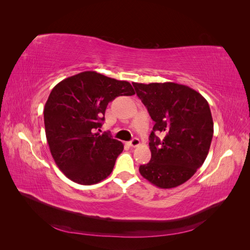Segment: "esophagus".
Returning a JSON list of instances; mask_svg holds the SVG:
<instances>
[{
  "label": "esophagus",
  "mask_w": 250,
  "mask_h": 250,
  "mask_svg": "<svg viewBox=\"0 0 250 250\" xmlns=\"http://www.w3.org/2000/svg\"><path fill=\"white\" fill-rule=\"evenodd\" d=\"M141 144V142H140V140L138 139V138H133L130 142H129V145L131 146V147H138L139 145Z\"/></svg>",
  "instance_id": "34e87169"
}]
</instances>
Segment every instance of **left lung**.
Instances as JSON below:
<instances>
[{"label": "left lung", "instance_id": "8db88e82", "mask_svg": "<svg viewBox=\"0 0 250 250\" xmlns=\"http://www.w3.org/2000/svg\"><path fill=\"white\" fill-rule=\"evenodd\" d=\"M132 85L155 122L149 137L151 160L140 166L141 175L161 188L183 185L208 154L214 122L208 101L195 89L174 82Z\"/></svg>", "mask_w": 250, "mask_h": 250}]
</instances>
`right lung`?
<instances>
[{
    "mask_svg": "<svg viewBox=\"0 0 250 250\" xmlns=\"http://www.w3.org/2000/svg\"><path fill=\"white\" fill-rule=\"evenodd\" d=\"M134 94L128 81L94 71L65 78L52 89L43 108L44 129L51 154L67 178L89 186L112 172L124 145L108 132L96 130L109 102Z\"/></svg>",
    "mask_w": 250,
    "mask_h": 250,
    "instance_id": "right-lung-1",
    "label": "right lung"
}]
</instances>
